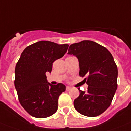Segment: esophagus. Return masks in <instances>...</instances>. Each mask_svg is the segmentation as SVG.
<instances>
[{
    "label": "esophagus",
    "instance_id": "34e87169",
    "mask_svg": "<svg viewBox=\"0 0 131 131\" xmlns=\"http://www.w3.org/2000/svg\"><path fill=\"white\" fill-rule=\"evenodd\" d=\"M71 89H72V88L70 87V86H67V88H66V90H67V91H69V90H70Z\"/></svg>",
    "mask_w": 131,
    "mask_h": 131
}]
</instances>
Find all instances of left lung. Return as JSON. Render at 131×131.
<instances>
[{"instance_id": "1", "label": "left lung", "mask_w": 131, "mask_h": 131, "mask_svg": "<svg viewBox=\"0 0 131 131\" xmlns=\"http://www.w3.org/2000/svg\"><path fill=\"white\" fill-rule=\"evenodd\" d=\"M68 54L77 57L80 77L88 85L87 92L78 88L80 95L74 101L78 113L96 117L111 105L117 88L118 70L112 54L100 44L84 40L70 45Z\"/></svg>"}]
</instances>
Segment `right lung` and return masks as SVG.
<instances>
[{"mask_svg":"<svg viewBox=\"0 0 131 131\" xmlns=\"http://www.w3.org/2000/svg\"><path fill=\"white\" fill-rule=\"evenodd\" d=\"M68 44L41 41L28 46L15 68V85L20 104L29 115L45 118L54 114L58 99L66 86L47 82L45 73L51 72L53 63L64 56Z\"/></svg>","mask_w":131,"mask_h":131,"instance_id":"1","label":"right lung"}]
</instances>
